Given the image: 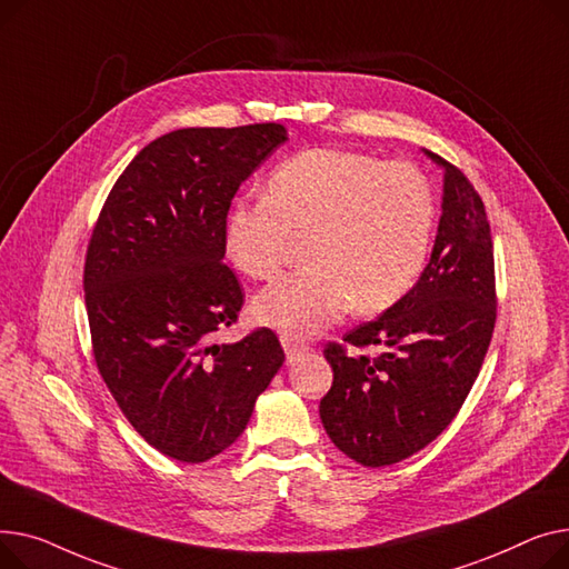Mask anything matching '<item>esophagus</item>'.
Returning a JSON list of instances; mask_svg holds the SVG:
<instances>
[{
    "instance_id": "34e87169",
    "label": "esophagus",
    "mask_w": 569,
    "mask_h": 569,
    "mask_svg": "<svg viewBox=\"0 0 569 569\" xmlns=\"http://www.w3.org/2000/svg\"><path fill=\"white\" fill-rule=\"evenodd\" d=\"M282 349H284V353H287V360L293 362L296 358H300V356H303V353L308 351V345L293 342V340H289V338H282Z\"/></svg>"
}]
</instances>
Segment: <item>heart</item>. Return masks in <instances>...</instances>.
I'll return each instance as SVG.
<instances>
[{
    "label": "heart",
    "instance_id": "obj_1",
    "mask_svg": "<svg viewBox=\"0 0 569 569\" xmlns=\"http://www.w3.org/2000/svg\"><path fill=\"white\" fill-rule=\"evenodd\" d=\"M437 222V199L409 162L345 149H306L282 160L266 197L227 209V259L254 280L273 278L293 239H308V269L252 300V319L282 338L317 336L351 306L379 315L418 282Z\"/></svg>",
    "mask_w": 569,
    "mask_h": 569
}]
</instances>
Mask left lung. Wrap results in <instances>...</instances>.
Segmentation results:
<instances>
[{"label": "left lung", "mask_w": 569, "mask_h": 569, "mask_svg": "<svg viewBox=\"0 0 569 569\" xmlns=\"http://www.w3.org/2000/svg\"><path fill=\"white\" fill-rule=\"evenodd\" d=\"M443 202L437 241L413 289L379 319L349 330L356 349H323L332 386L319 405L323 429L362 466H390L429 446L469 397L496 323L493 243L471 181L441 156Z\"/></svg>", "instance_id": "left-lung-1"}]
</instances>
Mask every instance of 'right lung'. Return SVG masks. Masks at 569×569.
<instances>
[{"instance_id":"1","label":"right lung","mask_w":569,"mask_h":569,"mask_svg":"<svg viewBox=\"0 0 569 569\" xmlns=\"http://www.w3.org/2000/svg\"><path fill=\"white\" fill-rule=\"evenodd\" d=\"M284 142L280 123L167 132L130 160L93 227L84 303L98 372L172 459L199 463L237 441L284 362L269 328L213 342L243 306L222 263L227 209Z\"/></svg>"}]
</instances>
